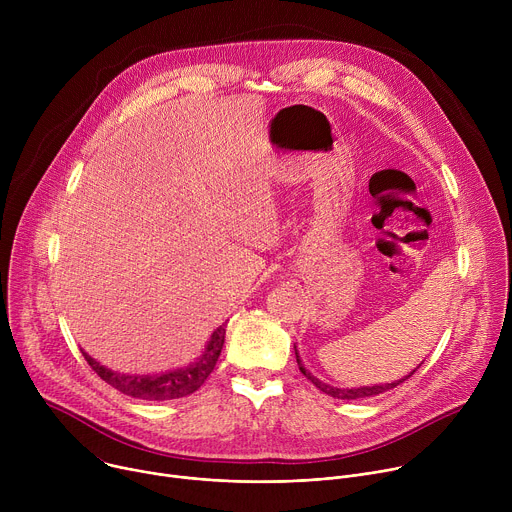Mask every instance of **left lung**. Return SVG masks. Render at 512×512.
Segmentation results:
<instances>
[{
	"label": "left lung",
	"mask_w": 512,
	"mask_h": 512,
	"mask_svg": "<svg viewBox=\"0 0 512 512\" xmlns=\"http://www.w3.org/2000/svg\"><path fill=\"white\" fill-rule=\"evenodd\" d=\"M294 348H296V344H294ZM296 358H298V367H300V371L304 373V377L306 379H310L322 393H326V395H330V397H334V399H346V401H350V399H367V397H375V395H381V393H385V391H389V389H395L397 385H401L403 381H407L417 369H413L409 375H405L403 379H399V381H393V383H385V385H371V387H352V389H340V387H332V385H328V383H322L320 379H316L310 371H306V367H304V362H302V358H300V352H298V348H296Z\"/></svg>",
	"instance_id": "obj_1"
}]
</instances>
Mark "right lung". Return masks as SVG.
I'll use <instances>...</instances> for the list:
<instances>
[{
  "label": "right lung",
  "mask_w": 512,
  "mask_h": 512,
  "mask_svg": "<svg viewBox=\"0 0 512 512\" xmlns=\"http://www.w3.org/2000/svg\"><path fill=\"white\" fill-rule=\"evenodd\" d=\"M225 334L227 326H218L210 340L206 342L202 354L190 362L188 367H180L174 371L166 373H156V375H129V373H117L113 369H107L105 364L97 362L93 356L83 352L85 360L91 364V369L111 387L121 391L123 395L143 399V401H170V399H180L196 389L206 381V377L212 373L214 364L221 356L223 344H225Z\"/></svg>",
  "instance_id": "add662e5"
}]
</instances>
